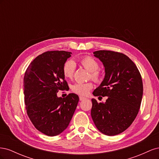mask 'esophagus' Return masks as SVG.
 <instances>
[{
    "instance_id": "obj_1",
    "label": "esophagus",
    "mask_w": 159,
    "mask_h": 159,
    "mask_svg": "<svg viewBox=\"0 0 159 159\" xmlns=\"http://www.w3.org/2000/svg\"><path fill=\"white\" fill-rule=\"evenodd\" d=\"M85 99H86L85 98L82 97V96H80V101H84V100H85Z\"/></svg>"
}]
</instances>
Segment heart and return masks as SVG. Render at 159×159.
<instances>
[{
    "label": "heart",
    "mask_w": 159,
    "mask_h": 159,
    "mask_svg": "<svg viewBox=\"0 0 159 159\" xmlns=\"http://www.w3.org/2000/svg\"><path fill=\"white\" fill-rule=\"evenodd\" d=\"M79 64L89 71V78L95 81H99L102 78V74L98 70L99 64L93 57L85 56L81 57L78 60ZM75 70V63L71 60L65 62L63 66V74L66 78H71L74 75ZM93 88V84L91 82L77 83L71 87V90L74 93L80 95H87L89 91Z\"/></svg>",
    "instance_id": "b5f03b06"
}]
</instances>
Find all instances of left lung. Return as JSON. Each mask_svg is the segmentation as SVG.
<instances>
[{
	"label": "left lung",
	"mask_w": 159,
	"mask_h": 159,
	"mask_svg": "<svg viewBox=\"0 0 159 159\" xmlns=\"http://www.w3.org/2000/svg\"><path fill=\"white\" fill-rule=\"evenodd\" d=\"M102 62L105 77L94 96H107L105 103L91 99V115L95 127L108 136L121 133L131 125L141 106L143 92L141 75L134 62L122 53L93 52Z\"/></svg>",
	"instance_id": "left-lung-1"
}]
</instances>
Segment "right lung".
I'll list each match as a JSON object with an SVG mask.
<instances>
[{
  "mask_svg": "<svg viewBox=\"0 0 159 159\" xmlns=\"http://www.w3.org/2000/svg\"><path fill=\"white\" fill-rule=\"evenodd\" d=\"M71 52L48 51L37 56L25 72L24 94L27 114L34 127L48 136H56L68 127L79 102L69 93L58 98L59 90H69L63 66Z\"/></svg>",
  "mask_w": 159,
  "mask_h": 159,
  "instance_id": "obj_1",
  "label": "right lung"
}]
</instances>
